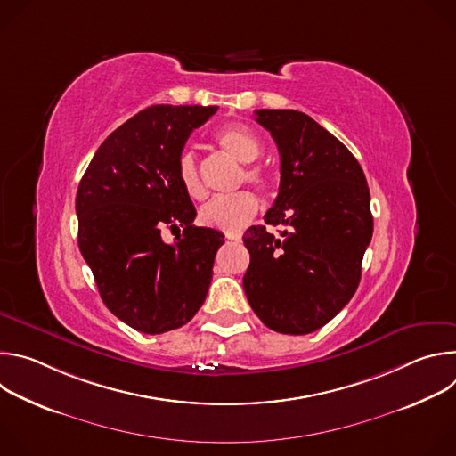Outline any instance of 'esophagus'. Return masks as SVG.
I'll use <instances>...</instances> for the list:
<instances>
[{
	"label": "esophagus",
	"instance_id": "esophagus-1",
	"mask_svg": "<svg viewBox=\"0 0 456 456\" xmlns=\"http://www.w3.org/2000/svg\"><path fill=\"white\" fill-rule=\"evenodd\" d=\"M225 238L232 241H241V234H225Z\"/></svg>",
	"mask_w": 456,
	"mask_h": 456
}]
</instances>
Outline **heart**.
<instances>
[{"mask_svg":"<svg viewBox=\"0 0 456 456\" xmlns=\"http://www.w3.org/2000/svg\"><path fill=\"white\" fill-rule=\"evenodd\" d=\"M216 144L243 164L254 162L262 153V142L250 127L243 124H227L220 127L215 135ZM176 176L183 192L191 200H200L206 194V187L200 178L197 157L191 151H183L176 164ZM241 180L256 187H267L271 175L262 166H248L243 169ZM257 213V200L252 192L240 191L231 197H216L200 209V222L208 227L224 231L227 234L240 232Z\"/></svg>","mask_w":456,"mask_h":456,"instance_id":"obj_1","label":"heart"}]
</instances>
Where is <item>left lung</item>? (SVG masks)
I'll return each instance as SVG.
<instances>
[{
	"mask_svg": "<svg viewBox=\"0 0 456 456\" xmlns=\"http://www.w3.org/2000/svg\"><path fill=\"white\" fill-rule=\"evenodd\" d=\"M281 159L280 192L265 225L243 234L250 264L243 276L248 305L271 330L310 334L355 294L371 240L366 176L330 132L296 110H256Z\"/></svg>",
	"mask_w": 456,
	"mask_h": 456,
	"instance_id": "left-lung-1",
	"label": "left lung"
}]
</instances>
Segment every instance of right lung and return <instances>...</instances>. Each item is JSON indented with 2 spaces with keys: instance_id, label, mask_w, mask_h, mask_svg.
Wrapping results in <instances>:
<instances>
[{
  "instance_id": "obj_1",
  "label": "right lung",
  "mask_w": 456,
  "mask_h": 456,
  "mask_svg": "<svg viewBox=\"0 0 456 456\" xmlns=\"http://www.w3.org/2000/svg\"><path fill=\"white\" fill-rule=\"evenodd\" d=\"M216 106L157 104L99 146L81 178L79 248L108 310L144 334H164L204 305L224 234L194 227L176 164L192 129ZM178 230L173 244L159 231Z\"/></svg>"
}]
</instances>
